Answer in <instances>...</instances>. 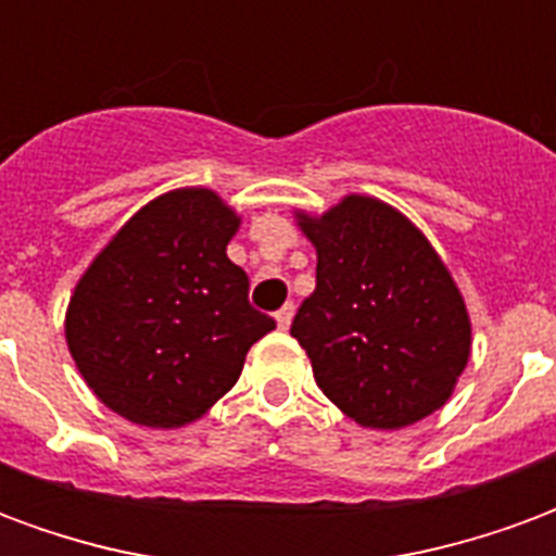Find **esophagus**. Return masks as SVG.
I'll use <instances>...</instances> for the list:
<instances>
[{
    "label": "esophagus",
    "mask_w": 556,
    "mask_h": 556,
    "mask_svg": "<svg viewBox=\"0 0 556 556\" xmlns=\"http://www.w3.org/2000/svg\"><path fill=\"white\" fill-rule=\"evenodd\" d=\"M293 314H296V308H293V302H287L285 308L275 314V320H278V326H281V329H287V326L293 323Z\"/></svg>",
    "instance_id": "esophagus-1"
}]
</instances>
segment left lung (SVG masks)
Here are the masks:
<instances>
[{
  "label": "left lung",
  "instance_id": "1",
  "mask_svg": "<svg viewBox=\"0 0 556 556\" xmlns=\"http://www.w3.org/2000/svg\"><path fill=\"white\" fill-rule=\"evenodd\" d=\"M317 248V287L290 334L323 395L362 428H407L440 410L470 359V317L431 242L397 208L344 197L296 212Z\"/></svg>",
  "mask_w": 556,
  "mask_h": 556
}]
</instances>
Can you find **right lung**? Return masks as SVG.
Listing matches in <instances>:
<instances>
[{
    "mask_svg": "<svg viewBox=\"0 0 556 556\" xmlns=\"http://www.w3.org/2000/svg\"><path fill=\"white\" fill-rule=\"evenodd\" d=\"M239 215L208 188L146 203L74 287L65 338L110 410L182 428L230 392L248 350L275 329L227 257Z\"/></svg>",
    "mask_w": 556,
    "mask_h": 556,
    "instance_id": "obj_1",
    "label": "right lung"
}]
</instances>
